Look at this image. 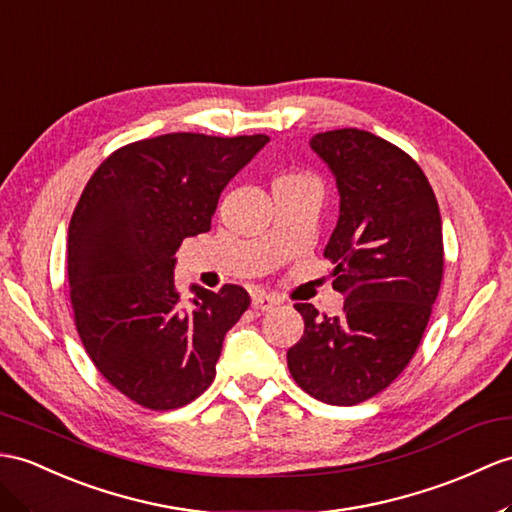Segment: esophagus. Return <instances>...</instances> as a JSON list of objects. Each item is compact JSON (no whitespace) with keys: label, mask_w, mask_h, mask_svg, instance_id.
<instances>
[{"label":"esophagus","mask_w":512,"mask_h":512,"mask_svg":"<svg viewBox=\"0 0 512 512\" xmlns=\"http://www.w3.org/2000/svg\"><path fill=\"white\" fill-rule=\"evenodd\" d=\"M282 304V299L278 295H271V293H254L252 297V306L254 310H260V313H269V310L278 308Z\"/></svg>","instance_id":"esophagus-1"}]
</instances>
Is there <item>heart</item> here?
Returning <instances> with one entry per match:
<instances>
[{"label": "heart", "instance_id": "b5f03b06", "mask_svg": "<svg viewBox=\"0 0 512 512\" xmlns=\"http://www.w3.org/2000/svg\"><path fill=\"white\" fill-rule=\"evenodd\" d=\"M276 182H282V184H317V180L310 176L308 171H299V169L282 171L280 176L276 178Z\"/></svg>", "mask_w": 512, "mask_h": 512}]
</instances>
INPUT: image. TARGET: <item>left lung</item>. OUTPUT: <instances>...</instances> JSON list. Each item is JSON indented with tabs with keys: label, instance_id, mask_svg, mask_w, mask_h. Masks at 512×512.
<instances>
[{
	"label": "left lung",
	"instance_id": "8db88e82",
	"mask_svg": "<svg viewBox=\"0 0 512 512\" xmlns=\"http://www.w3.org/2000/svg\"><path fill=\"white\" fill-rule=\"evenodd\" d=\"M341 195L323 249L343 313L295 304L304 336L286 363L315 400L354 406L384 391L410 363L443 280V228L432 186L417 162L380 136L330 130L310 139Z\"/></svg>",
	"mask_w": 512,
	"mask_h": 512
}]
</instances>
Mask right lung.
<instances>
[{
    "label": "right lung",
    "instance_id": "1",
    "mask_svg": "<svg viewBox=\"0 0 512 512\" xmlns=\"http://www.w3.org/2000/svg\"><path fill=\"white\" fill-rule=\"evenodd\" d=\"M267 143V134H162L119 147L84 186L67 236L73 321L93 365L132 402L173 410L213 384L249 295L195 284L186 302L176 252L210 230L221 191Z\"/></svg>",
    "mask_w": 512,
    "mask_h": 512
}]
</instances>
